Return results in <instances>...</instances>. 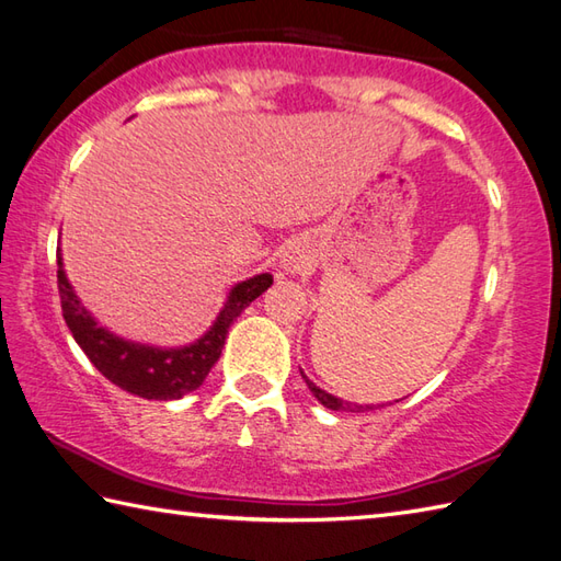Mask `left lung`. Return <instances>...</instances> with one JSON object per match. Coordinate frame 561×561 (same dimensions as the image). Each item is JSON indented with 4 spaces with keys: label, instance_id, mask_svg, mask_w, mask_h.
<instances>
[{
    "label": "left lung",
    "instance_id": "obj_1",
    "mask_svg": "<svg viewBox=\"0 0 561 561\" xmlns=\"http://www.w3.org/2000/svg\"><path fill=\"white\" fill-rule=\"evenodd\" d=\"M302 373V370H300ZM302 377H305V382H307V387H310V392L319 399V402H322L327 409H331V411H370V409H377V407H373V404H351V402H344V399H339V397H334V394H329V392H324V390H319V387L312 382V380H307V375L302 373Z\"/></svg>",
    "mask_w": 561,
    "mask_h": 561
}]
</instances>
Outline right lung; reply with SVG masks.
I'll use <instances>...</instances> for the list:
<instances>
[{
	"instance_id": "add662e5",
	"label": "right lung",
	"mask_w": 561,
	"mask_h": 561,
	"mask_svg": "<svg viewBox=\"0 0 561 561\" xmlns=\"http://www.w3.org/2000/svg\"><path fill=\"white\" fill-rule=\"evenodd\" d=\"M271 283V273H261V276L237 283L220 314H217L215 324L196 344L184 348H154L123 341L104 327H99L96 319L84 310V305L75 295L62 271V256L57 251V290H60L62 317L79 348L87 353L94 368L106 380L118 385L121 390L142 399H159V402L179 399L198 390L217 358H220L227 331L234 324V319L261 293L268 290Z\"/></svg>"
}]
</instances>
